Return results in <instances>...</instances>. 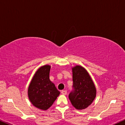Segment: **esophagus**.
Here are the masks:
<instances>
[{
    "mask_svg": "<svg viewBox=\"0 0 125 125\" xmlns=\"http://www.w3.org/2000/svg\"><path fill=\"white\" fill-rule=\"evenodd\" d=\"M61 93H62V94H64V95H65V94H67V91H66V90H64V91H62Z\"/></svg>",
    "mask_w": 125,
    "mask_h": 125,
    "instance_id": "obj_1",
    "label": "esophagus"
}]
</instances>
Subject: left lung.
<instances>
[{
	"label": "left lung",
	"instance_id": "1",
	"mask_svg": "<svg viewBox=\"0 0 125 125\" xmlns=\"http://www.w3.org/2000/svg\"><path fill=\"white\" fill-rule=\"evenodd\" d=\"M74 91L69 95L72 105L77 110H84L92 103L96 96V89L91 77L83 66L72 67Z\"/></svg>",
	"mask_w": 125,
	"mask_h": 125
}]
</instances>
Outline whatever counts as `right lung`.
Here are the masks:
<instances>
[{
  "instance_id": "obj_1",
  "label": "right lung",
  "mask_w": 125,
  "mask_h": 125,
  "mask_svg": "<svg viewBox=\"0 0 125 125\" xmlns=\"http://www.w3.org/2000/svg\"><path fill=\"white\" fill-rule=\"evenodd\" d=\"M51 66L45 64L37 69L29 83L28 95L36 108L47 110L53 104L60 92L50 80Z\"/></svg>"
}]
</instances>
